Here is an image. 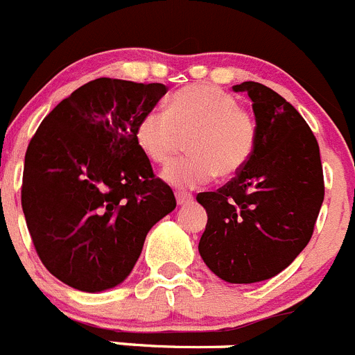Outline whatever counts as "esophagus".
<instances>
[{
	"label": "esophagus",
	"mask_w": 355,
	"mask_h": 355,
	"mask_svg": "<svg viewBox=\"0 0 355 355\" xmlns=\"http://www.w3.org/2000/svg\"><path fill=\"white\" fill-rule=\"evenodd\" d=\"M193 201V196L187 193H177V203L178 205H185V203H189Z\"/></svg>",
	"instance_id": "obj_1"
}]
</instances>
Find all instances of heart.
<instances>
[{"label":"heart","instance_id":"heart-1","mask_svg":"<svg viewBox=\"0 0 355 355\" xmlns=\"http://www.w3.org/2000/svg\"><path fill=\"white\" fill-rule=\"evenodd\" d=\"M187 139L191 155L177 159L162 178L178 189H194L217 173L232 177L248 164L257 146L253 114L228 92L212 85H189L170 95L166 110L152 107L136 123L134 138L141 154L154 164H166Z\"/></svg>","mask_w":355,"mask_h":355}]
</instances>
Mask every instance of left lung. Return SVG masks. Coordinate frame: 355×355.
I'll return each mask as SVG.
<instances>
[{
    "mask_svg": "<svg viewBox=\"0 0 355 355\" xmlns=\"http://www.w3.org/2000/svg\"><path fill=\"white\" fill-rule=\"evenodd\" d=\"M233 90L253 102L257 146L237 177L196 196L209 217L198 251L217 277L249 285L279 274L308 245L324 173L317 138L290 102L254 81Z\"/></svg>",
    "mask_w": 355,
    "mask_h": 355,
    "instance_id": "1",
    "label": "left lung"
}]
</instances>
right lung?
I'll list each match as a JSON object with an SVG mask.
<instances>
[{"mask_svg": "<svg viewBox=\"0 0 355 355\" xmlns=\"http://www.w3.org/2000/svg\"><path fill=\"white\" fill-rule=\"evenodd\" d=\"M166 92L161 83L98 78L63 98L31 138L22 212L46 269L72 288L120 285L150 228L177 207L134 138Z\"/></svg>", "mask_w": 355, "mask_h": 355, "instance_id": "1", "label": "right lung"}]
</instances>
